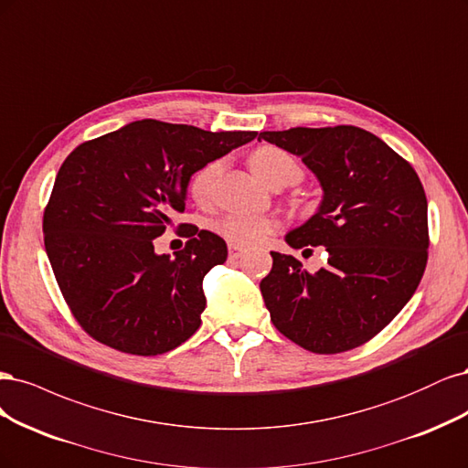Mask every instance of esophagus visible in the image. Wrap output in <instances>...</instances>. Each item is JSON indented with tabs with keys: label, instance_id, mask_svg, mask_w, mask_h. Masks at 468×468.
Returning a JSON list of instances; mask_svg holds the SVG:
<instances>
[{
	"label": "esophagus",
	"instance_id": "1",
	"mask_svg": "<svg viewBox=\"0 0 468 468\" xmlns=\"http://www.w3.org/2000/svg\"><path fill=\"white\" fill-rule=\"evenodd\" d=\"M243 252H245V249H243V247H239V245H229V259H231V261L239 259V256H243Z\"/></svg>",
	"mask_w": 468,
	"mask_h": 468
}]
</instances>
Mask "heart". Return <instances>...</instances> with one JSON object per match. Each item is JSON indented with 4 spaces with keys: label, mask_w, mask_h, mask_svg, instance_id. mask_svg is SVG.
<instances>
[{
    "label": "heart",
    "mask_w": 468,
    "mask_h": 468,
    "mask_svg": "<svg viewBox=\"0 0 468 468\" xmlns=\"http://www.w3.org/2000/svg\"><path fill=\"white\" fill-rule=\"evenodd\" d=\"M249 167L252 175L262 180L264 185L276 176H290L295 180L299 178L297 163L274 145H262L254 149L249 155ZM218 173L219 163H209L192 176L188 190L196 202H206L209 198ZM214 229L233 245H254L264 240L270 233H274L278 229V221L261 214H229L218 219Z\"/></svg>",
    "instance_id": "b5f03b06"
}]
</instances>
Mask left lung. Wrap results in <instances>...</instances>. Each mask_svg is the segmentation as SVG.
Listing matches in <instances>:
<instances>
[{"label": "left lung", "instance_id": "left-lung-1", "mask_svg": "<svg viewBox=\"0 0 468 468\" xmlns=\"http://www.w3.org/2000/svg\"><path fill=\"white\" fill-rule=\"evenodd\" d=\"M301 157L323 188L316 212L285 235L292 249L324 247L309 274L292 254H272L261 282L280 333L314 354L371 340L409 303L428 262V200L416 171L381 138L356 126L261 132Z\"/></svg>", "mask_w": 468, "mask_h": 468}]
</instances>
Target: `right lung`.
I'll return each mask as SVG.
<instances>
[{"label":"right lung","mask_w":468,"mask_h":468,"mask_svg":"<svg viewBox=\"0 0 468 468\" xmlns=\"http://www.w3.org/2000/svg\"><path fill=\"white\" fill-rule=\"evenodd\" d=\"M254 138L135 120L68 155L42 231L59 292L89 336L124 354L157 356L200 328L202 282L228 259V245L192 225L175 256L157 254L154 239L185 212L192 175Z\"/></svg>","instance_id":"obj_1"}]
</instances>
